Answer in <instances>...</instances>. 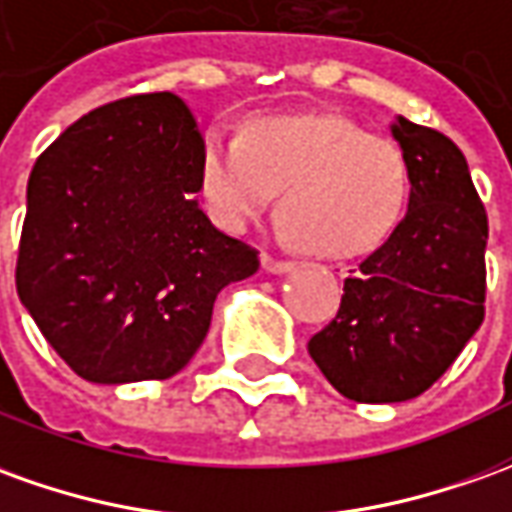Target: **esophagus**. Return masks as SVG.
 <instances>
[{"mask_svg":"<svg viewBox=\"0 0 512 512\" xmlns=\"http://www.w3.org/2000/svg\"><path fill=\"white\" fill-rule=\"evenodd\" d=\"M262 267L264 273H270V276H284V273L295 270L292 262H281V259H273V256H262Z\"/></svg>","mask_w":512,"mask_h":512,"instance_id":"esophagus-1","label":"esophagus"}]
</instances>
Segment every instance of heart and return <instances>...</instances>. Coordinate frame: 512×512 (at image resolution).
I'll list each match as a JSON object with an SVG mask.
<instances>
[{"label": "heart", "instance_id": "b5f03b06", "mask_svg": "<svg viewBox=\"0 0 512 512\" xmlns=\"http://www.w3.org/2000/svg\"><path fill=\"white\" fill-rule=\"evenodd\" d=\"M197 189L211 220L245 234L276 203L281 231L329 259L373 250L396 228L410 192L401 147L348 116H253L242 136L209 128Z\"/></svg>", "mask_w": 512, "mask_h": 512}]
</instances>
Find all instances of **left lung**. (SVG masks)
Returning a JSON list of instances; mask_svg holds the SVG:
<instances>
[{"label": "left lung", "mask_w": 512, "mask_h": 512, "mask_svg": "<svg viewBox=\"0 0 512 512\" xmlns=\"http://www.w3.org/2000/svg\"><path fill=\"white\" fill-rule=\"evenodd\" d=\"M410 172L404 220L345 278L340 312L309 340L337 393L396 404L424 393L485 317L488 214L457 144L404 116L390 122Z\"/></svg>", "instance_id": "8db88e82"}]
</instances>
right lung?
<instances>
[{"mask_svg":"<svg viewBox=\"0 0 512 512\" xmlns=\"http://www.w3.org/2000/svg\"><path fill=\"white\" fill-rule=\"evenodd\" d=\"M200 139L161 91L91 111L35 161L16 290L86 382L175 376L206 340L217 292L259 270L256 250L200 209Z\"/></svg>","mask_w":512,"mask_h":512,"instance_id":"obj_1","label":"right lung"}]
</instances>
